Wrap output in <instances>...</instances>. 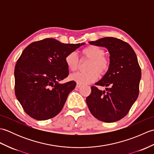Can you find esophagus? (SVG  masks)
Returning <instances> with one entry per match:
<instances>
[{
	"instance_id": "esophagus-1",
	"label": "esophagus",
	"mask_w": 154,
	"mask_h": 154,
	"mask_svg": "<svg viewBox=\"0 0 154 154\" xmlns=\"http://www.w3.org/2000/svg\"><path fill=\"white\" fill-rule=\"evenodd\" d=\"M81 86H82V85H80V84H79V83H77V84L76 85V87H77V88H80Z\"/></svg>"
}]
</instances>
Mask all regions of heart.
Masks as SVG:
<instances>
[{
    "label": "heart",
    "instance_id": "b5f03b06",
    "mask_svg": "<svg viewBox=\"0 0 154 154\" xmlns=\"http://www.w3.org/2000/svg\"><path fill=\"white\" fill-rule=\"evenodd\" d=\"M83 56L90 60L88 65L87 72H77L70 76V79L80 85H87L95 81L99 74L104 75L110 66V60L104 54L103 48L97 45H89L81 51ZM67 67L71 71L77 69L79 66V58L75 52H70L65 57Z\"/></svg>",
    "mask_w": 154,
    "mask_h": 154
}]
</instances>
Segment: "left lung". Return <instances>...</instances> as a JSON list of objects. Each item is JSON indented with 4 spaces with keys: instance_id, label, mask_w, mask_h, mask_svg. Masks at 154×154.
Here are the masks:
<instances>
[{
    "instance_id": "1",
    "label": "left lung",
    "mask_w": 154,
    "mask_h": 154,
    "mask_svg": "<svg viewBox=\"0 0 154 154\" xmlns=\"http://www.w3.org/2000/svg\"><path fill=\"white\" fill-rule=\"evenodd\" d=\"M89 44L107 49L110 66L95 83L106 87V91L91 87V93L86 99L87 106L98 120L116 122L126 115L138 97L142 73L138 59L132 47L120 39L106 37Z\"/></svg>"
}]
</instances>
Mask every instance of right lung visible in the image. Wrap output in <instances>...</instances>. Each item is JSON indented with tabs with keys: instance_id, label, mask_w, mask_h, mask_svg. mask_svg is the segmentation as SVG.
Here are the masks:
<instances>
[{
	"instance_id": "add662e5",
	"label": "right lung",
	"mask_w": 154,
	"mask_h": 154,
	"mask_svg": "<svg viewBox=\"0 0 154 154\" xmlns=\"http://www.w3.org/2000/svg\"><path fill=\"white\" fill-rule=\"evenodd\" d=\"M81 44H63L55 39L35 42L26 48L14 69L15 94L23 109L38 120L60 112L76 83H60L69 75L65 57Z\"/></svg>"
}]
</instances>
